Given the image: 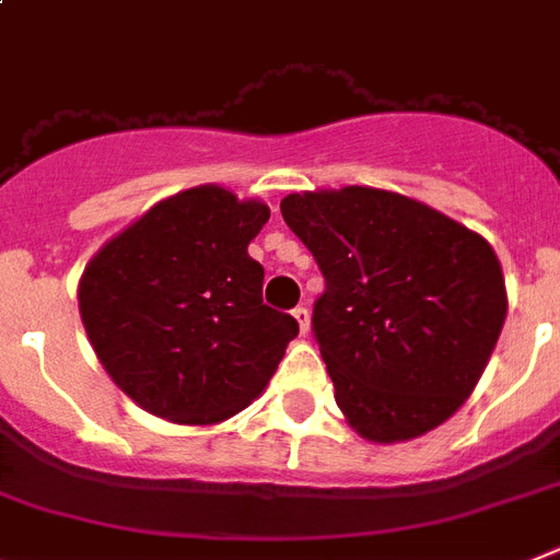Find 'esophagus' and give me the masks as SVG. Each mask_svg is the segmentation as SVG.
Masks as SVG:
<instances>
[{
    "mask_svg": "<svg viewBox=\"0 0 560 560\" xmlns=\"http://www.w3.org/2000/svg\"><path fill=\"white\" fill-rule=\"evenodd\" d=\"M291 314H294V319H298L300 334H308V328H312V314H308V308H305V305H298Z\"/></svg>",
    "mask_w": 560,
    "mask_h": 560,
    "instance_id": "34e87169",
    "label": "esophagus"
}]
</instances>
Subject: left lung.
Returning a JSON list of instances; mask_svg holds the SVG:
<instances>
[{
    "mask_svg": "<svg viewBox=\"0 0 560 560\" xmlns=\"http://www.w3.org/2000/svg\"><path fill=\"white\" fill-rule=\"evenodd\" d=\"M280 212L326 277L312 328L348 424L390 444L451 419L508 317L493 246L428 203L371 186L294 192Z\"/></svg>",
    "mask_w": 560,
    "mask_h": 560,
    "instance_id": "obj_1",
    "label": "left lung"
}]
</instances>
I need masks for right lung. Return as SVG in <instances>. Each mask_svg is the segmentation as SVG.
<instances>
[{
	"label": "right lung",
	"instance_id": "add662e5",
	"mask_svg": "<svg viewBox=\"0 0 560 560\" xmlns=\"http://www.w3.org/2000/svg\"><path fill=\"white\" fill-rule=\"evenodd\" d=\"M269 207L223 186L161 200L104 243L79 312L113 382L152 417L214 424L262 394L300 326L262 305L248 257Z\"/></svg>",
	"mask_w": 560,
	"mask_h": 560
}]
</instances>
